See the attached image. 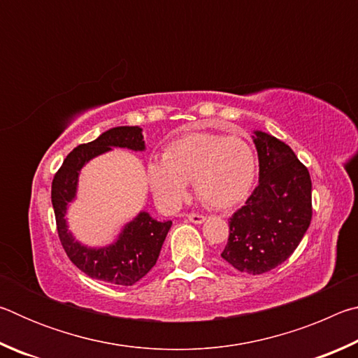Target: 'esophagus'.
<instances>
[{
    "label": "esophagus",
    "mask_w": 358,
    "mask_h": 358,
    "mask_svg": "<svg viewBox=\"0 0 358 358\" xmlns=\"http://www.w3.org/2000/svg\"><path fill=\"white\" fill-rule=\"evenodd\" d=\"M187 220L194 224H202L205 220H207V217H205L203 215H199V213H189L187 215Z\"/></svg>",
    "instance_id": "34e87169"
}]
</instances>
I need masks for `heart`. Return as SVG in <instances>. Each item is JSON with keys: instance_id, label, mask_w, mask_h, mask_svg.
<instances>
[{"instance_id": "obj_1", "label": "heart", "mask_w": 358, "mask_h": 358, "mask_svg": "<svg viewBox=\"0 0 358 358\" xmlns=\"http://www.w3.org/2000/svg\"><path fill=\"white\" fill-rule=\"evenodd\" d=\"M162 159L148 162V183L157 203L175 210L194 181L197 196L216 210L232 208L250 194L257 172L251 145L235 136L191 132L167 145Z\"/></svg>"}]
</instances>
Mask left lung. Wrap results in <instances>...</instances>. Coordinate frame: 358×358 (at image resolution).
<instances>
[{"mask_svg":"<svg viewBox=\"0 0 358 358\" xmlns=\"http://www.w3.org/2000/svg\"><path fill=\"white\" fill-rule=\"evenodd\" d=\"M259 185L229 220L221 257L235 270L262 275L287 260L311 224V177L292 148L256 132Z\"/></svg>","mask_w":358,"mask_h":358,"instance_id":"8db88e82","label":"left lung"}]
</instances>
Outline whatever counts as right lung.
<instances>
[{
  "label": "right lung",
  "mask_w": 358,
  "mask_h": 358,
  "mask_svg": "<svg viewBox=\"0 0 358 358\" xmlns=\"http://www.w3.org/2000/svg\"><path fill=\"white\" fill-rule=\"evenodd\" d=\"M112 147L142 151L145 148L142 129L137 126H120L106 131L96 141L72 150L53 177L52 203L58 237L71 262L93 280L132 286L155 266L172 221H156L143 211L124 227L113 245L93 250L72 238L64 220L66 207L76 196L78 171L85 162Z\"/></svg>",
  "instance_id": "1"
}]
</instances>
